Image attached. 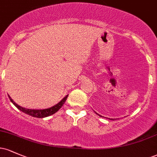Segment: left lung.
<instances>
[{
	"mask_svg": "<svg viewBox=\"0 0 157 157\" xmlns=\"http://www.w3.org/2000/svg\"><path fill=\"white\" fill-rule=\"evenodd\" d=\"M97 114H98V113H97ZM99 115V116H100V117H102V116H100V114H98ZM111 120H116V119H111Z\"/></svg>",
	"mask_w": 157,
	"mask_h": 157,
	"instance_id": "left-lung-1",
	"label": "left lung"
}]
</instances>
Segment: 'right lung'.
<instances>
[{
  "instance_id": "right-lung-1",
  "label": "right lung",
  "mask_w": 157,
  "mask_h": 157,
  "mask_svg": "<svg viewBox=\"0 0 157 157\" xmlns=\"http://www.w3.org/2000/svg\"><path fill=\"white\" fill-rule=\"evenodd\" d=\"M68 95H66V97L63 99L62 100H60V102H59L58 103L56 104L55 105L52 106L51 108H48V109H25V108L21 107L19 105H17V103H15V102L12 100V99L11 98L10 96H9V98H10V101L12 102V103L15 105L16 107L20 111H23V113H26V114L30 115V116L34 117L37 118H44L46 117L51 116V115L54 114L57 112V111H59V109H60V108L63 105V104L66 102V99H67Z\"/></svg>"
}]
</instances>
